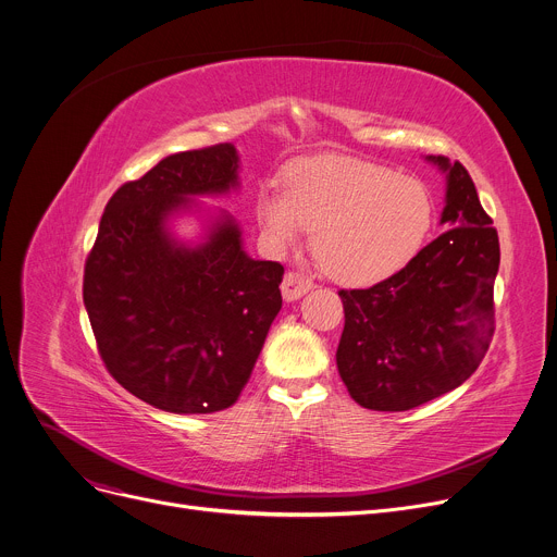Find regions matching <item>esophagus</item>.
Here are the masks:
<instances>
[{"label":"esophagus","mask_w":557,"mask_h":557,"mask_svg":"<svg viewBox=\"0 0 557 557\" xmlns=\"http://www.w3.org/2000/svg\"><path fill=\"white\" fill-rule=\"evenodd\" d=\"M313 288V280L307 277L305 273H297V271H288L284 275V282H282V295L286 301H293V299H299L301 295H307L309 290Z\"/></svg>","instance_id":"1"}]
</instances>
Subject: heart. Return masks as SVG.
Returning a JSON list of instances; mask_svg holds the SVG:
<instances>
[{"instance_id":"heart-1","label":"heart","mask_w":557,"mask_h":557,"mask_svg":"<svg viewBox=\"0 0 557 557\" xmlns=\"http://www.w3.org/2000/svg\"><path fill=\"white\" fill-rule=\"evenodd\" d=\"M424 182L350 158L299 162L284 175V193L262 188L256 218L277 246L313 231L322 269L344 284H371L407 267L433 226Z\"/></svg>"}]
</instances>
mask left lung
<instances>
[{
	"label": "left lung",
	"mask_w": 557,
	"mask_h": 557,
	"mask_svg": "<svg viewBox=\"0 0 557 557\" xmlns=\"http://www.w3.org/2000/svg\"><path fill=\"white\" fill-rule=\"evenodd\" d=\"M429 160L448 173L444 233L391 277L337 290V371L350 397L373 411H409L458 388L495 331L497 231L469 171L442 156Z\"/></svg>",
	"instance_id": "obj_1"
}]
</instances>
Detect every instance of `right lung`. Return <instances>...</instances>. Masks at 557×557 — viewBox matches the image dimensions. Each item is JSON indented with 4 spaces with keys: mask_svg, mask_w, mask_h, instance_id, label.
<instances>
[{
    "mask_svg": "<svg viewBox=\"0 0 557 557\" xmlns=\"http://www.w3.org/2000/svg\"><path fill=\"white\" fill-rule=\"evenodd\" d=\"M237 186L231 144L164 158L109 199L84 267V305L107 371L169 413L237 401L282 309L280 262L250 260L233 220L188 248L166 218L188 195Z\"/></svg>",
    "mask_w": 557,
    "mask_h": 557,
    "instance_id": "1",
    "label": "right lung"
}]
</instances>
